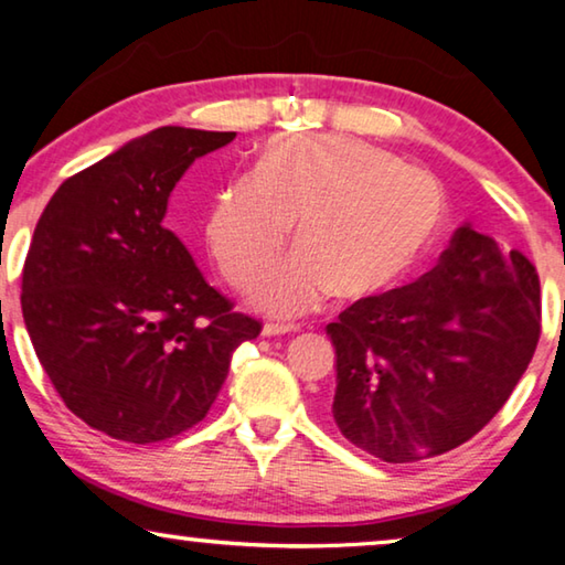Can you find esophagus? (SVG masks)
I'll list each match as a JSON object with an SVG mask.
<instances>
[{"mask_svg":"<svg viewBox=\"0 0 565 565\" xmlns=\"http://www.w3.org/2000/svg\"><path fill=\"white\" fill-rule=\"evenodd\" d=\"M299 327H294V323H264L262 327V337H281V333H291Z\"/></svg>","mask_w":565,"mask_h":565,"instance_id":"esophagus-1","label":"esophagus"}]
</instances>
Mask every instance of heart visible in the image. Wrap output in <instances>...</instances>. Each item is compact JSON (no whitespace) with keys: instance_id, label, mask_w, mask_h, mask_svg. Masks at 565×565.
<instances>
[{"instance_id":"obj_1","label":"heart","mask_w":565,"mask_h":565,"mask_svg":"<svg viewBox=\"0 0 565 565\" xmlns=\"http://www.w3.org/2000/svg\"><path fill=\"white\" fill-rule=\"evenodd\" d=\"M296 252L266 276L254 303L296 317L337 291L361 301L394 289L424 262L446 224L438 181L353 137H276L252 177L226 181L206 209L218 269L248 286L289 236Z\"/></svg>"}]
</instances>
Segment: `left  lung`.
Masks as SVG:
<instances>
[{
	"label": "left lung",
	"instance_id": "1",
	"mask_svg": "<svg viewBox=\"0 0 565 565\" xmlns=\"http://www.w3.org/2000/svg\"><path fill=\"white\" fill-rule=\"evenodd\" d=\"M539 333L535 266L463 224L431 271L351 303L327 327L333 424L386 463L441 456L499 414Z\"/></svg>",
	"mask_w": 565,
	"mask_h": 565
}]
</instances>
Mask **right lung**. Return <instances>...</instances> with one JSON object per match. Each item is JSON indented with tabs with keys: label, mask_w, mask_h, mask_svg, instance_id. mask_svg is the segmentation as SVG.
Listing matches in <instances>:
<instances>
[{
	"label": "right lung",
	"mask_w": 565,
	"mask_h": 565,
	"mask_svg": "<svg viewBox=\"0 0 565 565\" xmlns=\"http://www.w3.org/2000/svg\"><path fill=\"white\" fill-rule=\"evenodd\" d=\"M236 131L159 127L54 191L22 274V313L66 408L154 444L206 416L262 323L234 313L167 228L177 181Z\"/></svg>",
	"instance_id": "right-lung-1"
}]
</instances>
